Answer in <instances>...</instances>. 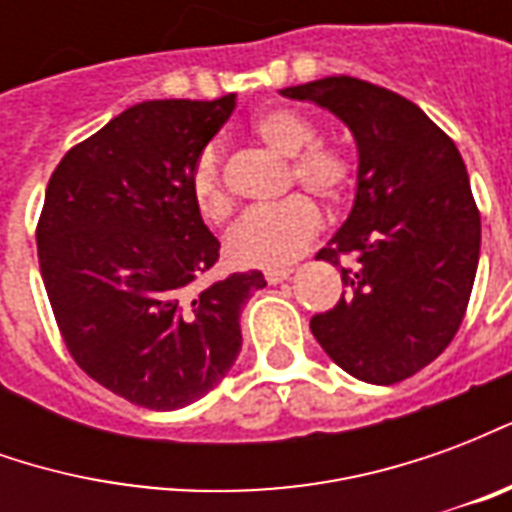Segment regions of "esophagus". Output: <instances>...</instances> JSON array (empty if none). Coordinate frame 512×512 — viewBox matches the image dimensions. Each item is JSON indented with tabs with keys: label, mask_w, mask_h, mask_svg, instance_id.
<instances>
[{
	"label": "esophagus",
	"mask_w": 512,
	"mask_h": 512,
	"mask_svg": "<svg viewBox=\"0 0 512 512\" xmlns=\"http://www.w3.org/2000/svg\"><path fill=\"white\" fill-rule=\"evenodd\" d=\"M290 274H293V268H268L266 282L268 285H279V282H285Z\"/></svg>",
	"instance_id": "34e87169"
}]
</instances>
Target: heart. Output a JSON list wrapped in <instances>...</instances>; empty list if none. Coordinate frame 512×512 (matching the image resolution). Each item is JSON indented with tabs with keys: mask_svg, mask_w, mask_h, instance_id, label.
<instances>
[{
	"mask_svg": "<svg viewBox=\"0 0 512 512\" xmlns=\"http://www.w3.org/2000/svg\"><path fill=\"white\" fill-rule=\"evenodd\" d=\"M252 134L288 158L285 189L299 186L326 205H340L354 186V158L337 145L318 142V128L293 109H266L252 120ZM189 194L205 222L222 224L233 213V197L227 191L222 169V150L202 147L189 172ZM323 216L315 202L293 194L277 205L249 211L227 238V252L238 266L282 268L315 241Z\"/></svg>",
	"mask_w": 512,
	"mask_h": 512,
	"instance_id": "obj_1",
	"label": "heart"
}]
</instances>
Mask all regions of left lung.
<instances>
[{
    "label": "left lung",
    "mask_w": 512,
    "mask_h": 512,
    "mask_svg": "<svg viewBox=\"0 0 512 512\" xmlns=\"http://www.w3.org/2000/svg\"><path fill=\"white\" fill-rule=\"evenodd\" d=\"M282 95L315 101L354 131V211L315 260L340 268L343 296L312 315L332 362L367 384H397L452 343L472 296L480 211L458 147L417 104L354 76ZM355 263L342 266V257Z\"/></svg>",
    "instance_id": "8db88e82"
}]
</instances>
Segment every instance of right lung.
Masks as SVG:
<instances>
[{
  "mask_svg": "<svg viewBox=\"0 0 512 512\" xmlns=\"http://www.w3.org/2000/svg\"><path fill=\"white\" fill-rule=\"evenodd\" d=\"M233 109V93L136 104L51 172L38 263L62 343L93 381L142 408L208 395L238 359L241 307L266 285L246 271L194 288L219 241L189 172Z\"/></svg>",
  "mask_w": 512,
  "mask_h": 512,
  "instance_id": "right-lung-1",
  "label": "right lung"
}]
</instances>
